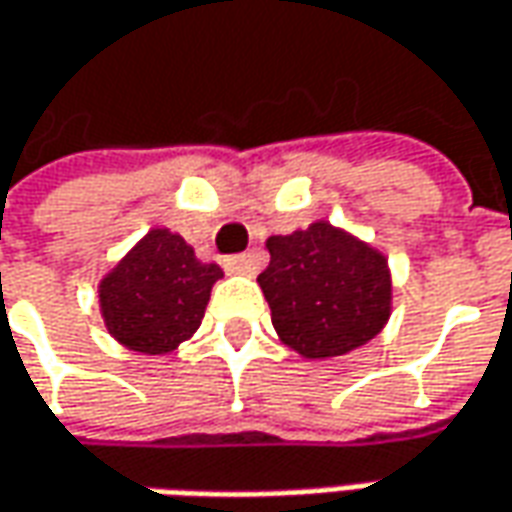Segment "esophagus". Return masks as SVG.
Masks as SVG:
<instances>
[{
  "label": "esophagus",
  "mask_w": 512,
  "mask_h": 512,
  "mask_svg": "<svg viewBox=\"0 0 512 512\" xmlns=\"http://www.w3.org/2000/svg\"><path fill=\"white\" fill-rule=\"evenodd\" d=\"M227 273H253V259L247 253H239V256H227L225 259Z\"/></svg>",
  "instance_id": "34e87169"
}]
</instances>
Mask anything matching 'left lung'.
Returning <instances> with one entry per match:
<instances>
[{"label":"left lung","mask_w":512,"mask_h":512,"mask_svg":"<svg viewBox=\"0 0 512 512\" xmlns=\"http://www.w3.org/2000/svg\"><path fill=\"white\" fill-rule=\"evenodd\" d=\"M259 287L279 339L305 359L342 356L390 319V270L379 250L330 222L270 236Z\"/></svg>","instance_id":"left-lung-1"}]
</instances>
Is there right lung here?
I'll list each match as a JSON object with an SVG mask.
<instances>
[{"mask_svg": "<svg viewBox=\"0 0 512 512\" xmlns=\"http://www.w3.org/2000/svg\"><path fill=\"white\" fill-rule=\"evenodd\" d=\"M222 267L196 259L168 227H153L99 282V307L110 336L136 353H170L202 325L210 287Z\"/></svg>", "mask_w": 512, "mask_h": 512, "instance_id": "add662e5", "label": "right lung"}]
</instances>
